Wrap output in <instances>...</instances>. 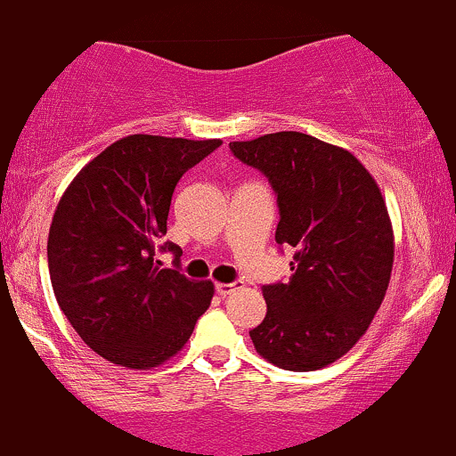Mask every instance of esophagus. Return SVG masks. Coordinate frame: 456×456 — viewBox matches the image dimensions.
<instances>
[{
    "mask_svg": "<svg viewBox=\"0 0 456 456\" xmlns=\"http://www.w3.org/2000/svg\"><path fill=\"white\" fill-rule=\"evenodd\" d=\"M236 289H240V281H233V284H216V292H218L220 297L232 295Z\"/></svg>",
    "mask_w": 456,
    "mask_h": 456,
    "instance_id": "34e87169",
    "label": "esophagus"
}]
</instances>
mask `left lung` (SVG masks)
<instances>
[{
  "label": "left lung",
  "mask_w": 456,
  "mask_h": 456,
  "mask_svg": "<svg viewBox=\"0 0 456 456\" xmlns=\"http://www.w3.org/2000/svg\"><path fill=\"white\" fill-rule=\"evenodd\" d=\"M277 196L275 242L295 247L290 280L262 289L266 316L248 332L257 354L289 371L345 356L389 289L393 229L380 188L345 148L297 131L229 143Z\"/></svg>",
  "instance_id": "1"
}]
</instances>
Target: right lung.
Here are the masks:
<instances>
[{
	"label": "right lung",
	"instance_id": "1",
	"mask_svg": "<svg viewBox=\"0 0 456 456\" xmlns=\"http://www.w3.org/2000/svg\"><path fill=\"white\" fill-rule=\"evenodd\" d=\"M220 140L128 135L104 148L59 200L47 238L56 301L107 361L151 369L181 352L214 297L212 281L161 269L157 247L181 176Z\"/></svg>",
	"mask_w": 456,
	"mask_h": 456
}]
</instances>
